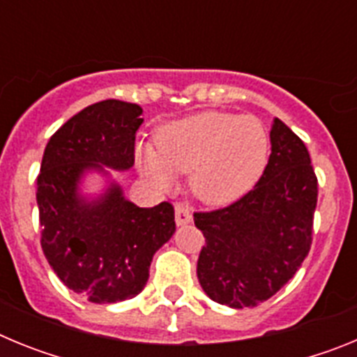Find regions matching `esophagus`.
Here are the masks:
<instances>
[{
	"label": "esophagus",
	"mask_w": 357,
	"mask_h": 357,
	"mask_svg": "<svg viewBox=\"0 0 357 357\" xmlns=\"http://www.w3.org/2000/svg\"><path fill=\"white\" fill-rule=\"evenodd\" d=\"M193 220V213L184 204H176L175 206V222L176 225H188Z\"/></svg>",
	"instance_id": "1"
}]
</instances>
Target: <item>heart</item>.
Returning <instances> with one entry per match:
<instances>
[{"instance_id":"b5f03b06","label":"heart","mask_w":357,"mask_h":357,"mask_svg":"<svg viewBox=\"0 0 357 357\" xmlns=\"http://www.w3.org/2000/svg\"><path fill=\"white\" fill-rule=\"evenodd\" d=\"M270 137L255 116L207 110L168 123L155 148H137L141 175L157 188L189 173V189L204 204L225 206L259 181L268 162Z\"/></svg>"}]
</instances>
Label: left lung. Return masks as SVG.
Returning <instances> with one entry per match:
<instances>
[{"mask_svg":"<svg viewBox=\"0 0 357 357\" xmlns=\"http://www.w3.org/2000/svg\"><path fill=\"white\" fill-rule=\"evenodd\" d=\"M272 153L245 197L223 209L195 213L202 230L197 275L218 304L255 307L296 273L313 241L318 181L304 141L279 118L270 130Z\"/></svg>","mask_w":357,"mask_h":357,"instance_id":"1","label":"left lung"}]
</instances>
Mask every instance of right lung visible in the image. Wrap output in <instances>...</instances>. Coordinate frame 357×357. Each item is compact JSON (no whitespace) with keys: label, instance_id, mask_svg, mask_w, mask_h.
Listing matches in <instances>:
<instances>
[{"label":"right lung","instance_id":"add662e5","mask_svg":"<svg viewBox=\"0 0 357 357\" xmlns=\"http://www.w3.org/2000/svg\"><path fill=\"white\" fill-rule=\"evenodd\" d=\"M141 114L139 105L119 100L85 107L50 137L37 176L44 255L69 289L94 304L139 295L151 257L175 232V211L168 202L137 207L118 184L96 200L78 195L85 172L134 166Z\"/></svg>","mask_w":357,"mask_h":357}]
</instances>
